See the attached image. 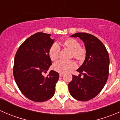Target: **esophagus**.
Here are the masks:
<instances>
[{
	"instance_id": "1",
	"label": "esophagus",
	"mask_w": 120,
	"mask_h": 120,
	"mask_svg": "<svg viewBox=\"0 0 120 120\" xmlns=\"http://www.w3.org/2000/svg\"><path fill=\"white\" fill-rule=\"evenodd\" d=\"M59 76H60V77H63L64 76V74H63L60 73V74H59Z\"/></svg>"
}]
</instances>
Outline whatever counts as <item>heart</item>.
Returning <instances> with one entry per match:
<instances>
[{"label":"heart","instance_id":"heart-1","mask_svg":"<svg viewBox=\"0 0 120 120\" xmlns=\"http://www.w3.org/2000/svg\"><path fill=\"white\" fill-rule=\"evenodd\" d=\"M64 46L66 47L72 51V56L78 60H82L86 54L85 49L80 46V44L77 40L72 38L66 39L63 42ZM60 48L57 43L52 45L49 50V55L52 61H55L59 58ZM75 63L74 61H64L59 60L53 65V70L61 74H65L75 68Z\"/></svg>","mask_w":120,"mask_h":120}]
</instances>
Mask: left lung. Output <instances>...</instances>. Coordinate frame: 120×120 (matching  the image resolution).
Returning <instances> with one entry per match:
<instances>
[{"label": "left lung", "mask_w": 120, "mask_h": 120, "mask_svg": "<svg viewBox=\"0 0 120 120\" xmlns=\"http://www.w3.org/2000/svg\"><path fill=\"white\" fill-rule=\"evenodd\" d=\"M71 37H78L84 42L86 57L77 70L79 75H83V78L72 75V81L68 83L69 92L74 99L88 101L97 96L107 82L109 56L103 43L92 35L79 32Z\"/></svg>", "instance_id": "left-lung-1"}]
</instances>
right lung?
<instances>
[{
    "mask_svg": "<svg viewBox=\"0 0 120 120\" xmlns=\"http://www.w3.org/2000/svg\"><path fill=\"white\" fill-rule=\"evenodd\" d=\"M54 40L49 34H35L21 45L14 58L15 82L25 97L36 102L49 100L55 92L59 73L51 70L46 77L42 75L52 65L49 50Z\"/></svg>",
    "mask_w": 120,
    "mask_h": 120,
    "instance_id": "right-lung-1",
    "label": "right lung"
}]
</instances>
